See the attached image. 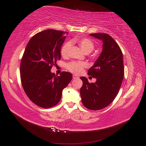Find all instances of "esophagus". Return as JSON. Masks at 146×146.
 <instances>
[{
  "label": "esophagus",
  "instance_id": "obj_1",
  "mask_svg": "<svg viewBox=\"0 0 146 146\" xmlns=\"http://www.w3.org/2000/svg\"><path fill=\"white\" fill-rule=\"evenodd\" d=\"M79 77L77 76V75H73V78L74 79H78Z\"/></svg>",
  "mask_w": 146,
  "mask_h": 146
}]
</instances>
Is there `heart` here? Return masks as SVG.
Segmentation results:
<instances>
[{"label":"heart","mask_w":146,"mask_h":146,"mask_svg":"<svg viewBox=\"0 0 146 146\" xmlns=\"http://www.w3.org/2000/svg\"><path fill=\"white\" fill-rule=\"evenodd\" d=\"M73 42H77L81 49L85 53H90L94 48V43L88 38H80L77 40L73 41ZM72 46L71 41L66 42L63 46L61 49V54L63 56H68L69 50ZM86 67V64L84 62H77V61H72L66 66V68L75 74L80 73L83 69Z\"/></svg>","instance_id":"1"}]
</instances>
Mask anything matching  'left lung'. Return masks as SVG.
I'll use <instances>...</instances> for the list:
<instances>
[{
  "label": "left lung",
  "instance_id": "left-lung-1",
  "mask_svg": "<svg viewBox=\"0 0 146 146\" xmlns=\"http://www.w3.org/2000/svg\"><path fill=\"white\" fill-rule=\"evenodd\" d=\"M90 35L102 41L103 48L99 58L88 72V75L97 80L90 83L87 78L81 77L83 86L80 96L86 108L99 110L109 105L118 94L124 74L123 55L117 42L109 35Z\"/></svg>",
  "mask_w": 146,
  "mask_h": 146
}]
</instances>
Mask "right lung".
Listing matches in <instances>:
<instances>
[{"instance_id": "add662e5", "label": "right lung", "mask_w": 146, "mask_h": 146, "mask_svg": "<svg viewBox=\"0 0 146 146\" xmlns=\"http://www.w3.org/2000/svg\"><path fill=\"white\" fill-rule=\"evenodd\" d=\"M68 33L48 29L35 35L25 49L20 66L23 89L31 101L48 108L58 104L72 78L68 72L59 76L50 70L61 58V47Z\"/></svg>"}]
</instances>
